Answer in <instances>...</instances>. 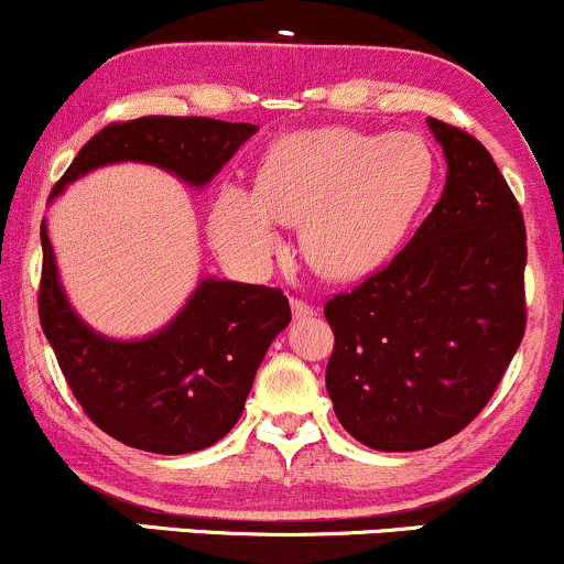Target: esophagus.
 <instances>
[{
  "mask_svg": "<svg viewBox=\"0 0 564 564\" xmlns=\"http://www.w3.org/2000/svg\"><path fill=\"white\" fill-rule=\"evenodd\" d=\"M291 313H294L296 321H307V318H313L315 310H313V304H307L302 300H291Z\"/></svg>",
  "mask_w": 564,
  "mask_h": 564,
  "instance_id": "34e87169",
  "label": "esophagus"
}]
</instances>
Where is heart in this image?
Returning a JSON list of instances; mask_svg holds the SVG:
<instances>
[{"label": "heart", "instance_id": "obj_1", "mask_svg": "<svg viewBox=\"0 0 564 564\" xmlns=\"http://www.w3.org/2000/svg\"><path fill=\"white\" fill-rule=\"evenodd\" d=\"M432 183L435 153L416 132H296L270 148L257 191H219L212 241L236 268L262 273L281 246L278 223H302L300 246L310 268L352 281L390 260Z\"/></svg>", "mask_w": 564, "mask_h": 564}]
</instances>
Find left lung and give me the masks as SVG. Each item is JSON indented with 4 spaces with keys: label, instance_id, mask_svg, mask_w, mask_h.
<instances>
[{
    "label": "left lung",
    "instance_id": "1",
    "mask_svg": "<svg viewBox=\"0 0 564 564\" xmlns=\"http://www.w3.org/2000/svg\"><path fill=\"white\" fill-rule=\"evenodd\" d=\"M443 196L384 270L326 304L336 347L326 390L373 451H424L482 411L525 334V223L494 156L426 119Z\"/></svg>",
    "mask_w": 564,
    "mask_h": 564
}]
</instances>
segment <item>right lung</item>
<instances>
[{"mask_svg":"<svg viewBox=\"0 0 564 564\" xmlns=\"http://www.w3.org/2000/svg\"><path fill=\"white\" fill-rule=\"evenodd\" d=\"M257 124L142 116L97 132L55 185L50 200L84 174L111 164H148L187 187H206ZM39 318L63 377L102 432L148 453L209 448L241 419L257 368L291 321L278 289L204 275L159 332L138 339L100 334L70 304L42 219Z\"/></svg>","mask_w":564,"mask_h":564,"instance_id":"1","label":"right lung"}]
</instances>
